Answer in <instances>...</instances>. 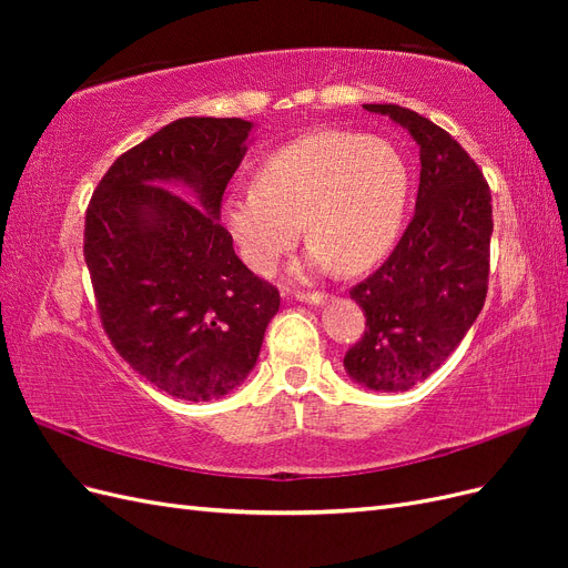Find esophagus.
<instances>
[{
	"label": "esophagus",
	"mask_w": 568,
	"mask_h": 568,
	"mask_svg": "<svg viewBox=\"0 0 568 568\" xmlns=\"http://www.w3.org/2000/svg\"><path fill=\"white\" fill-rule=\"evenodd\" d=\"M296 298L311 305H322L326 298H329V294H324V291H296Z\"/></svg>",
	"instance_id": "esophagus-1"
}]
</instances>
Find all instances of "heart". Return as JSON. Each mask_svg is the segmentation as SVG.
Here are the masks:
<instances>
[{
    "mask_svg": "<svg viewBox=\"0 0 568 568\" xmlns=\"http://www.w3.org/2000/svg\"><path fill=\"white\" fill-rule=\"evenodd\" d=\"M407 168L388 142L343 130H320L272 151L255 184L222 205V222L255 274H270L311 239L296 277L338 265L355 274L388 253L407 203Z\"/></svg>",
    "mask_w": 568,
    "mask_h": 568,
    "instance_id": "b5f03b06",
    "label": "heart"
}]
</instances>
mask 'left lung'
I'll return each instance as SVG.
<instances>
[{
  "instance_id": "8db88e82",
  "label": "left lung",
  "mask_w": 568,
  "mask_h": 568,
  "mask_svg": "<svg viewBox=\"0 0 568 568\" xmlns=\"http://www.w3.org/2000/svg\"><path fill=\"white\" fill-rule=\"evenodd\" d=\"M365 109L412 134L422 173L415 217L398 246L351 288L367 324L343 367L359 386L398 393L432 376L484 307L493 205L484 173L443 128L395 104Z\"/></svg>"
}]
</instances>
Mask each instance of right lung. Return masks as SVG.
Segmentation results:
<instances>
[{"mask_svg":"<svg viewBox=\"0 0 568 568\" xmlns=\"http://www.w3.org/2000/svg\"><path fill=\"white\" fill-rule=\"evenodd\" d=\"M251 130L242 118L175 120L109 168L84 215L101 326L134 372L180 400L244 384L280 311V291L220 225Z\"/></svg>","mask_w":568,"mask_h":568,"instance_id":"1","label":"right lung"}]
</instances>
